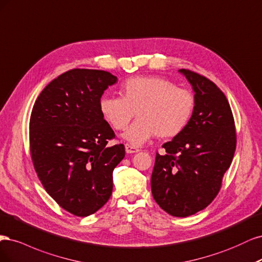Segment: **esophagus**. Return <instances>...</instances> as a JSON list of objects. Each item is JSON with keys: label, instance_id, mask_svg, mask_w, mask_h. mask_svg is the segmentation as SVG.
<instances>
[{"label": "esophagus", "instance_id": "1", "mask_svg": "<svg viewBox=\"0 0 262 262\" xmlns=\"http://www.w3.org/2000/svg\"><path fill=\"white\" fill-rule=\"evenodd\" d=\"M125 150H126V152H127V154H135V152H138L139 148L132 146V145H129V143H126Z\"/></svg>", "mask_w": 262, "mask_h": 262}]
</instances>
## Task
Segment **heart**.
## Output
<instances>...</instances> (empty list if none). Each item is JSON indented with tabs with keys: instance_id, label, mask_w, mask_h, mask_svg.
Segmentation results:
<instances>
[{
	"instance_id": "obj_1",
	"label": "heart",
	"mask_w": 262,
	"mask_h": 262,
	"mask_svg": "<svg viewBox=\"0 0 262 262\" xmlns=\"http://www.w3.org/2000/svg\"><path fill=\"white\" fill-rule=\"evenodd\" d=\"M120 94L121 97H101L99 111L115 130L126 129L136 113L138 120L124 134L125 139L136 146L155 135L162 139L179 136L195 113L196 98L192 92L159 76L126 79Z\"/></svg>"
}]
</instances>
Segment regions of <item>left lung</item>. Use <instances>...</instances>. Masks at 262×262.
Here are the masks:
<instances>
[{"label": "left lung", "instance_id": "8db88e82", "mask_svg": "<svg viewBox=\"0 0 262 262\" xmlns=\"http://www.w3.org/2000/svg\"><path fill=\"white\" fill-rule=\"evenodd\" d=\"M196 92L190 123L157 151L151 191L157 204L173 216L185 217L207 208L216 197L236 149V128L225 95L213 81L180 70Z\"/></svg>", "mask_w": 262, "mask_h": 262}]
</instances>
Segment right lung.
Returning a JSON list of instances; mask_svg holds the SVG:
<instances>
[{
    "label": "right lung",
    "mask_w": 262,
    "mask_h": 262,
    "mask_svg": "<svg viewBox=\"0 0 262 262\" xmlns=\"http://www.w3.org/2000/svg\"><path fill=\"white\" fill-rule=\"evenodd\" d=\"M116 76L74 69L52 80L33 104L29 148L33 167L56 204L76 216H87L112 195L113 170L125 157L99 111L104 90Z\"/></svg>",
    "instance_id": "obj_1"
}]
</instances>
